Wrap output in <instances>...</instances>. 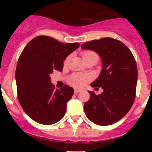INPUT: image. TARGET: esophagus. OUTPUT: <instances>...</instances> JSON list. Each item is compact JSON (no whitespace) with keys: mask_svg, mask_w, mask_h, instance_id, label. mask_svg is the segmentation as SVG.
<instances>
[{"mask_svg":"<svg viewBox=\"0 0 152 152\" xmlns=\"http://www.w3.org/2000/svg\"><path fill=\"white\" fill-rule=\"evenodd\" d=\"M80 91V90H79V89H75V90H74V92H75V94H78Z\"/></svg>","mask_w":152,"mask_h":152,"instance_id":"esophagus-1","label":"esophagus"}]
</instances>
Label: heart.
<instances>
[{"label": "heart", "mask_w": 152, "mask_h": 152, "mask_svg": "<svg viewBox=\"0 0 152 152\" xmlns=\"http://www.w3.org/2000/svg\"><path fill=\"white\" fill-rule=\"evenodd\" d=\"M81 56L83 58V60L88 58L91 57V56H97V55L95 52H92V51H84L81 53ZM98 57V56H97ZM70 57H68L64 59V65L66 66L68 64L69 61ZM91 79V76L89 75H86V74H79V73H74L72 74L69 77H68V82L70 84L75 86V87H81L84 85L85 83L89 81Z\"/></svg>", "instance_id": "b5f03b06"}]
</instances>
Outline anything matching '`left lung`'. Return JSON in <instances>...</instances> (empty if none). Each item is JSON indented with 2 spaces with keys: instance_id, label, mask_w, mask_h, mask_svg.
<instances>
[{
  "instance_id": "1",
  "label": "left lung",
  "mask_w": 152,
  "mask_h": 152,
  "mask_svg": "<svg viewBox=\"0 0 152 152\" xmlns=\"http://www.w3.org/2000/svg\"><path fill=\"white\" fill-rule=\"evenodd\" d=\"M81 49L96 52L103 66L91 86L102 88L103 91L99 95L89 91L91 97L84 103V113L96 125L113 124L124 117L133 105L138 79L135 58L124 43L113 38L86 42Z\"/></svg>"
}]
</instances>
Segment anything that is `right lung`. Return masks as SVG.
<instances>
[{
	"mask_svg": "<svg viewBox=\"0 0 152 152\" xmlns=\"http://www.w3.org/2000/svg\"><path fill=\"white\" fill-rule=\"evenodd\" d=\"M79 45L39 36L23 50L16 68L17 96L24 112L36 123L52 125L64 116L74 89L65 84L56 90L49 75L55 70L61 72L63 61Z\"/></svg>",
	"mask_w": 152,
	"mask_h": 152,
	"instance_id": "1",
	"label": "right lung"
}]
</instances>
